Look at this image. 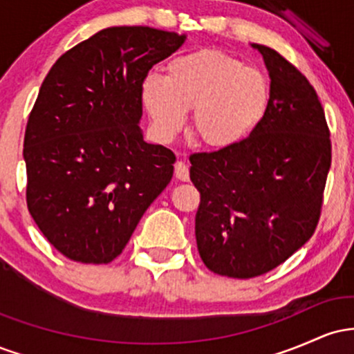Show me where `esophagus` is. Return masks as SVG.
<instances>
[{
  "label": "esophagus",
  "mask_w": 354,
  "mask_h": 354,
  "mask_svg": "<svg viewBox=\"0 0 354 354\" xmlns=\"http://www.w3.org/2000/svg\"><path fill=\"white\" fill-rule=\"evenodd\" d=\"M174 176H176V180H180V181L189 180V169H188V166L183 163V161H178V163L174 165Z\"/></svg>",
  "instance_id": "obj_1"
}]
</instances>
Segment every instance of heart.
Instances as JSON below:
<instances>
[{"label": "heart", "instance_id": "1", "mask_svg": "<svg viewBox=\"0 0 354 354\" xmlns=\"http://www.w3.org/2000/svg\"><path fill=\"white\" fill-rule=\"evenodd\" d=\"M141 101L156 140L168 143L185 128L193 109V133L206 146L225 149L241 143L270 106V84L253 66L214 50L173 58L166 76L148 75Z\"/></svg>", "mask_w": 354, "mask_h": 354}]
</instances>
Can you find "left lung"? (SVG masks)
<instances>
[{
	"mask_svg": "<svg viewBox=\"0 0 354 354\" xmlns=\"http://www.w3.org/2000/svg\"><path fill=\"white\" fill-rule=\"evenodd\" d=\"M251 46L271 80L265 118L241 143L189 156L198 251L213 273L238 279L274 270L313 236L331 166L315 88L278 51Z\"/></svg>",
	"mask_w": 354,
	"mask_h": 354,
	"instance_id": "8db88e82",
	"label": "left lung"
}]
</instances>
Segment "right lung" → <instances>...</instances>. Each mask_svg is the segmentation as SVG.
Segmentation results:
<instances>
[{
    "label": "right lung",
    "mask_w": 354,
    "mask_h": 354,
    "mask_svg": "<svg viewBox=\"0 0 354 354\" xmlns=\"http://www.w3.org/2000/svg\"><path fill=\"white\" fill-rule=\"evenodd\" d=\"M185 39L148 26L106 28L44 78L24 133L26 203L73 261H113L171 181V149L143 140L141 83Z\"/></svg>",
    "instance_id": "1"
}]
</instances>
